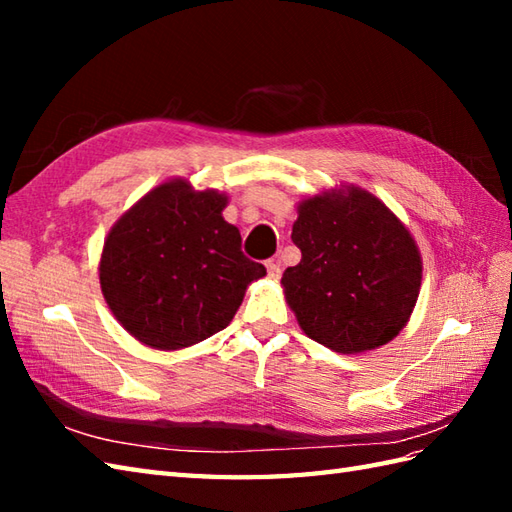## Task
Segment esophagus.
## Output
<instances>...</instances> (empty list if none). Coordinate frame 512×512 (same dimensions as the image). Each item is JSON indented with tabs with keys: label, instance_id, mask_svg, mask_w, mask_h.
I'll list each match as a JSON object with an SVG mask.
<instances>
[{
	"label": "esophagus",
	"instance_id": "34e87169",
	"mask_svg": "<svg viewBox=\"0 0 512 512\" xmlns=\"http://www.w3.org/2000/svg\"><path fill=\"white\" fill-rule=\"evenodd\" d=\"M266 270H268V277H270V279H279V277H281V264H279V259H268V262H266Z\"/></svg>",
	"mask_w": 512,
	"mask_h": 512
}]
</instances>
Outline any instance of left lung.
I'll list each match as a JSON object with an SVG mask.
<instances>
[{
	"instance_id": "left-lung-1",
	"label": "left lung",
	"mask_w": 512,
	"mask_h": 512,
	"mask_svg": "<svg viewBox=\"0 0 512 512\" xmlns=\"http://www.w3.org/2000/svg\"><path fill=\"white\" fill-rule=\"evenodd\" d=\"M301 262L281 288L308 339L361 354L396 339L422 286V255L405 222L367 189L334 184L297 202Z\"/></svg>"
}]
</instances>
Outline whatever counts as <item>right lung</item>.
<instances>
[{
	"mask_svg": "<svg viewBox=\"0 0 512 512\" xmlns=\"http://www.w3.org/2000/svg\"><path fill=\"white\" fill-rule=\"evenodd\" d=\"M228 193L169 178L118 217L99 259L116 321L151 350H184L233 321L266 268L242 253L224 220Z\"/></svg>",
	"mask_w": 512,
	"mask_h": 512,
	"instance_id": "add662e5",
	"label": "right lung"
}]
</instances>
